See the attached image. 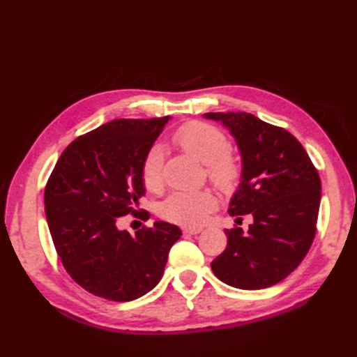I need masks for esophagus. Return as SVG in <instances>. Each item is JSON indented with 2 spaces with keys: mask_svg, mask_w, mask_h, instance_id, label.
<instances>
[{
  "mask_svg": "<svg viewBox=\"0 0 357 357\" xmlns=\"http://www.w3.org/2000/svg\"><path fill=\"white\" fill-rule=\"evenodd\" d=\"M183 231L185 233V234H198L199 231H202V227H184L183 229Z\"/></svg>",
  "mask_w": 357,
  "mask_h": 357,
  "instance_id": "obj_1",
  "label": "esophagus"
}]
</instances>
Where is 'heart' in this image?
I'll return each instance as SVG.
<instances>
[{
	"label": "heart",
	"instance_id": "heart-1",
	"mask_svg": "<svg viewBox=\"0 0 357 357\" xmlns=\"http://www.w3.org/2000/svg\"><path fill=\"white\" fill-rule=\"evenodd\" d=\"M173 144L184 153L206 164L208 178L222 188L231 190L241 176V165L229 149L227 136L216 127L207 123H187L173 133ZM162 147L151 146L141 164V181L151 193H159L164 187L162 174ZM216 207V196L210 190L198 192H174L167 198L159 215L170 222L195 225L204 221L208 211Z\"/></svg>",
	"mask_w": 357,
	"mask_h": 357
}]
</instances>
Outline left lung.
<instances>
[{"label": "left lung", "instance_id": "8db88e82", "mask_svg": "<svg viewBox=\"0 0 357 357\" xmlns=\"http://www.w3.org/2000/svg\"><path fill=\"white\" fill-rule=\"evenodd\" d=\"M230 128L242 155V183L229 213L247 231L225 230L227 247L211 262L218 279L242 290L284 280L304 259L316 234L321 178L305 149L285 128L245 112L207 113Z\"/></svg>", "mask_w": 357, "mask_h": 357}]
</instances>
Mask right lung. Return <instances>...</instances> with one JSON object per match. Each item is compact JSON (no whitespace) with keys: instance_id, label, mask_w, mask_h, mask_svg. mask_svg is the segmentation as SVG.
I'll list each match as a JSON object with an SVG mask.
<instances>
[{"instance_id":"right-lung-1","label":"right lung","mask_w":357,"mask_h":357,"mask_svg":"<svg viewBox=\"0 0 357 357\" xmlns=\"http://www.w3.org/2000/svg\"><path fill=\"white\" fill-rule=\"evenodd\" d=\"M169 116L113 119L78 136L59 156L44 188L53 245L70 278L100 298H141L161 279L181 230L169 222L130 233L121 218L147 221L135 210L144 195L141 164Z\"/></svg>"}]
</instances>
